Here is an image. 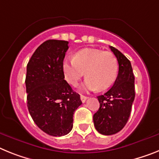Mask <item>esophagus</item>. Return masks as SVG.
<instances>
[{"label": "esophagus", "instance_id": "1", "mask_svg": "<svg viewBox=\"0 0 159 159\" xmlns=\"http://www.w3.org/2000/svg\"><path fill=\"white\" fill-rule=\"evenodd\" d=\"M80 98H81V101L82 102H85V100L87 99V97L84 96V95H81V97H80Z\"/></svg>", "mask_w": 159, "mask_h": 159}]
</instances>
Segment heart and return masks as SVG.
<instances>
[{
  "mask_svg": "<svg viewBox=\"0 0 159 159\" xmlns=\"http://www.w3.org/2000/svg\"><path fill=\"white\" fill-rule=\"evenodd\" d=\"M62 70L65 78L70 85H77L85 73V89L105 90L117 78L118 62L116 57L108 51L84 49L76 53L73 60H65Z\"/></svg>",
  "mask_w": 159,
  "mask_h": 159,
  "instance_id": "b5f03b06",
  "label": "heart"
}]
</instances>
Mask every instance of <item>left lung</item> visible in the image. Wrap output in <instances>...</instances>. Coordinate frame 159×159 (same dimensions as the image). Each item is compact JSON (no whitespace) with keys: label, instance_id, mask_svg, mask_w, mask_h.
I'll return each instance as SVG.
<instances>
[{"label":"left lung","instance_id":"8db88e82","mask_svg":"<svg viewBox=\"0 0 159 159\" xmlns=\"http://www.w3.org/2000/svg\"><path fill=\"white\" fill-rule=\"evenodd\" d=\"M110 48L118 60V74L112 87L97 97L100 107L93 117L96 129L104 135L114 134L123 129L135 98L134 76L130 61L114 47Z\"/></svg>","mask_w":159,"mask_h":159}]
</instances>
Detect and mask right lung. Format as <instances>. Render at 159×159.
I'll return each mask as SVG.
<instances>
[{"mask_svg":"<svg viewBox=\"0 0 159 159\" xmlns=\"http://www.w3.org/2000/svg\"><path fill=\"white\" fill-rule=\"evenodd\" d=\"M68 44L60 40L43 42L32 55L26 71L29 112L41 130L55 137L71 131L74 111L82 103L64 79L62 63Z\"/></svg>","mask_w":159,"mask_h":159,"instance_id":"obj_1","label":"right lung"}]
</instances>
